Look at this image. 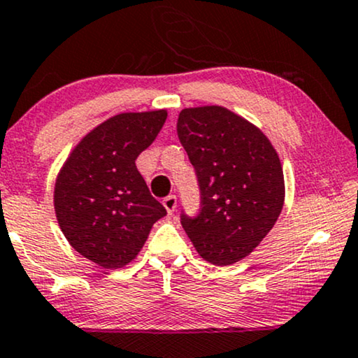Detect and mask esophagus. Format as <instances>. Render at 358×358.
Returning <instances> with one entry per match:
<instances>
[{
	"mask_svg": "<svg viewBox=\"0 0 358 358\" xmlns=\"http://www.w3.org/2000/svg\"><path fill=\"white\" fill-rule=\"evenodd\" d=\"M162 204H164L167 214H174L176 206H178V199H176V196H167L164 197V201H162Z\"/></svg>",
	"mask_w": 358,
	"mask_h": 358,
	"instance_id": "1",
	"label": "esophagus"
}]
</instances>
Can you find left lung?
<instances>
[{
  "instance_id": "left-lung-1",
  "label": "left lung",
  "mask_w": 358,
  "mask_h": 358,
  "mask_svg": "<svg viewBox=\"0 0 358 358\" xmlns=\"http://www.w3.org/2000/svg\"><path fill=\"white\" fill-rule=\"evenodd\" d=\"M178 136L201 189L197 217L180 224L214 266L247 257L271 232L285 199L279 154L257 126L222 106L182 109Z\"/></svg>"
}]
</instances>
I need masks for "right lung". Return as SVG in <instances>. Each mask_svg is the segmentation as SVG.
Listing matches in <instances>:
<instances>
[{"label": "right lung", "instance_id": "1", "mask_svg": "<svg viewBox=\"0 0 358 358\" xmlns=\"http://www.w3.org/2000/svg\"><path fill=\"white\" fill-rule=\"evenodd\" d=\"M166 119V109L106 119L79 141L57 172V224L73 249L99 267L132 262L154 222L166 215L136 167Z\"/></svg>", "mask_w": 358, "mask_h": 358}]
</instances>
